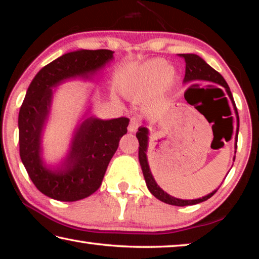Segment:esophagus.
<instances>
[{"mask_svg": "<svg viewBox=\"0 0 259 259\" xmlns=\"http://www.w3.org/2000/svg\"><path fill=\"white\" fill-rule=\"evenodd\" d=\"M139 125H140V119L138 116H134V117H131V121H130L128 129H129V131H131V133H135V131L138 129Z\"/></svg>", "mask_w": 259, "mask_h": 259, "instance_id": "esophagus-1", "label": "esophagus"}]
</instances>
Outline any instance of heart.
<instances>
[{
  "mask_svg": "<svg viewBox=\"0 0 259 259\" xmlns=\"http://www.w3.org/2000/svg\"><path fill=\"white\" fill-rule=\"evenodd\" d=\"M172 74L168 71V65L163 60H154L147 64L144 68L143 78L146 85L153 87L162 80L163 84H168L171 81Z\"/></svg>",
  "mask_w": 259,
  "mask_h": 259,
  "instance_id": "heart-1",
  "label": "heart"
}]
</instances>
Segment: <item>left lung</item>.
Wrapping results in <instances>:
<instances>
[{"instance_id":"8db88e82","label":"left lung","mask_w":259,"mask_h":259,"mask_svg":"<svg viewBox=\"0 0 259 259\" xmlns=\"http://www.w3.org/2000/svg\"><path fill=\"white\" fill-rule=\"evenodd\" d=\"M181 58L185 60V77H184V81L185 82H190V81H195V80H201V81H209V82H213V83H218L222 87L225 88L227 95L230 96V98L232 100V103L234 105V109L236 113V119H238V126H239V115H238V111L235 108V104L233 97H232V93L230 90V87L227 84L226 81L224 80L221 74H219L216 69H213L211 66L205 63V61L201 58V57L193 55V54H181L178 55ZM236 131H239V128ZM147 134L148 131L146 128H142L138 129V133L136 134L139 142V151H138V157H139V163L140 166H142L143 174H144V178H145L147 188L150 190L153 195L155 196L156 199H159L160 201L164 203L171 204V205H178V207H185V205H192V204H196L200 202H203V201L208 200L211 198V196L217 192L213 191L212 193H210L207 196H203L201 199H196V200H181V199H176L174 196L166 194V193L161 190L159 185L155 183L154 178H153L150 166H148L147 163V159H146V148H147ZM236 142H238V138H236ZM235 159V157H234Z\"/></svg>"}]
</instances>
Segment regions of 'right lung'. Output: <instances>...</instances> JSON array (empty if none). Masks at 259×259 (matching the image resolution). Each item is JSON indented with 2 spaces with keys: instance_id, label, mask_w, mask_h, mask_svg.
Listing matches in <instances>:
<instances>
[{
  "instance_id": "1",
  "label": "right lung",
  "mask_w": 259,
  "mask_h": 259,
  "mask_svg": "<svg viewBox=\"0 0 259 259\" xmlns=\"http://www.w3.org/2000/svg\"><path fill=\"white\" fill-rule=\"evenodd\" d=\"M112 57L113 51L106 49L68 52L46 65L28 87L18 116L19 154L35 187L51 199L72 202L97 191L130 121L128 117L107 121L88 117L61 169L52 172L40 159V137L49 113L51 88L69 77L88 76Z\"/></svg>"
}]
</instances>
